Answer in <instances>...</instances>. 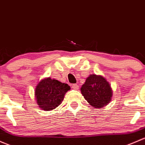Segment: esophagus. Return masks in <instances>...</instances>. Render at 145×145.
<instances>
[{
    "instance_id": "obj_1",
    "label": "esophagus",
    "mask_w": 145,
    "mask_h": 145,
    "mask_svg": "<svg viewBox=\"0 0 145 145\" xmlns=\"http://www.w3.org/2000/svg\"><path fill=\"white\" fill-rule=\"evenodd\" d=\"M71 88H72L74 89H78L79 88V86L77 84H74V85H72Z\"/></svg>"
}]
</instances>
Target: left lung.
I'll use <instances>...</instances> for the list:
<instances>
[{
    "label": "left lung",
    "mask_w": 145,
    "mask_h": 145,
    "mask_svg": "<svg viewBox=\"0 0 145 145\" xmlns=\"http://www.w3.org/2000/svg\"><path fill=\"white\" fill-rule=\"evenodd\" d=\"M81 94L90 106L101 108L109 104L112 97L110 84L101 75L90 74L80 88Z\"/></svg>",
    "instance_id": "8db88e82"
}]
</instances>
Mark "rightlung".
Instances as JSON below:
<instances>
[{"label":"right lung","mask_w":145,"mask_h":145,"mask_svg":"<svg viewBox=\"0 0 145 145\" xmlns=\"http://www.w3.org/2000/svg\"><path fill=\"white\" fill-rule=\"evenodd\" d=\"M70 89L69 85L66 83L50 77L45 78L37 83L35 89L37 104L45 111L56 108L62 103L65 94Z\"/></svg>","instance_id":"1"}]
</instances>
